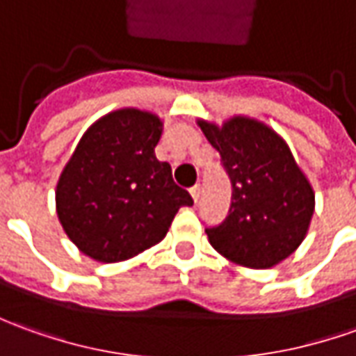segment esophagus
Returning a JSON list of instances; mask_svg holds the SVG:
<instances>
[{
    "label": "esophagus",
    "instance_id": "esophagus-1",
    "mask_svg": "<svg viewBox=\"0 0 356 356\" xmlns=\"http://www.w3.org/2000/svg\"><path fill=\"white\" fill-rule=\"evenodd\" d=\"M191 197H193L195 202H198V198H200V187H198V185H195V187L191 188Z\"/></svg>",
    "mask_w": 356,
    "mask_h": 356
}]
</instances>
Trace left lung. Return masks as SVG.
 <instances>
[{
	"label": "left lung",
	"instance_id": "left-lung-1",
	"mask_svg": "<svg viewBox=\"0 0 356 356\" xmlns=\"http://www.w3.org/2000/svg\"><path fill=\"white\" fill-rule=\"evenodd\" d=\"M197 124L222 156L232 181L228 218L207 228L212 248L236 265L270 269L300 248L316 210V193L277 130L248 115Z\"/></svg>",
	"mask_w": 356,
	"mask_h": 356
}]
</instances>
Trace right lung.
<instances>
[{
	"mask_svg": "<svg viewBox=\"0 0 356 356\" xmlns=\"http://www.w3.org/2000/svg\"><path fill=\"white\" fill-rule=\"evenodd\" d=\"M163 120L136 107L97 118L79 138L56 183V214L66 236L99 263L132 259L168 236L193 198L156 158Z\"/></svg>",
	"mask_w": 356,
	"mask_h": 356,
	"instance_id": "1",
	"label": "right lung"
}]
</instances>
